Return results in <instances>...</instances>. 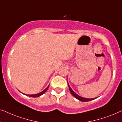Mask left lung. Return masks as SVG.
Returning <instances> with one entry per match:
<instances>
[{
	"label": "left lung",
	"mask_w": 122,
	"mask_h": 122,
	"mask_svg": "<svg viewBox=\"0 0 122 122\" xmlns=\"http://www.w3.org/2000/svg\"><path fill=\"white\" fill-rule=\"evenodd\" d=\"M66 80H67V79H66ZM68 86H69V91H70V92H71V94H72L73 96H74V97L76 98V99H78L80 101H81V102H88V101H92V100L95 99H96V98H83V97H82L79 96V95H78L77 94H76V93H75L73 91L72 89H71V86H70L69 84H68Z\"/></svg>",
	"instance_id": "8db88e82"
}]
</instances>
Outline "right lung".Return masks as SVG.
<instances>
[{
  "label": "right lung",
  "mask_w": 122,
  "mask_h": 122,
  "mask_svg": "<svg viewBox=\"0 0 122 122\" xmlns=\"http://www.w3.org/2000/svg\"><path fill=\"white\" fill-rule=\"evenodd\" d=\"M49 85L47 87H46V89H45L44 91H43L42 92H40L39 93H38V94H31V95H28V94H24V93H23V94H25L26 95V96H29V97H33V98H36V97H40L41 96V95H43V94H44V93L46 92V91H47L48 88H49Z\"/></svg>",
  "instance_id": "right-lung-1"
}]
</instances>
